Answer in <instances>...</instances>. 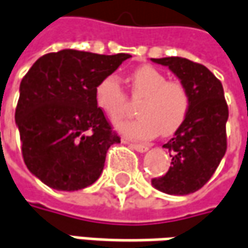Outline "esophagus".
Segmentation results:
<instances>
[{"instance_id": "esophagus-1", "label": "esophagus", "mask_w": 248, "mask_h": 248, "mask_svg": "<svg viewBox=\"0 0 248 248\" xmlns=\"http://www.w3.org/2000/svg\"><path fill=\"white\" fill-rule=\"evenodd\" d=\"M130 146L132 149H135L137 152H141V154L149 149V145H145V143H130Z\"/></svg>"}]
</instances>
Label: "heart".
Instances as JSON below:
<instances>
[{"label": "heart", "mask_w": 248, "mask_h": 248, "mask_svg": "<svg viewBox=\"0 0 248 248\" xmlns=\"http://www.w3.org/2000/svg\"><path fill=\"white\" fill-rule=\"evenodd\" d=\"M134 96H142L134 120L114 123L116 130L130 140H151L160 131L170 135L179 130L190 110V94L180 82L167 81L166 75L151 65H142L131 75ZM94 102L110 118L125 113L127 97L116 75L102 78L94 88Z\"/></svg>", "instance_id": "obj_1"}]
</instances>
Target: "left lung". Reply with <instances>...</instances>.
Instances as JSON below:
<instances>
[{
	"instance_id": "1",
	"label": "left lung",
	"mask_w": 248,
	"mask_h": 248,
	"mask_svg": "<svg viewBox=\"0 0 248 248\" xmlns=\"http://www.w3.org/2000/svg\"><path fill=\"white\" fill-rule=\"evenodd\" d=\"M151 60L170 69L190 94L187 117L163 145L171 154V166L163 177L152 180V186L170 195H187L211 179L226 152L229 110L223 86L206 67L187 58Z\"/></svg>"
}]
</instances>
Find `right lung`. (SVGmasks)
I'll use <instances>...</instances> for the list:
<instances>
[{"label":"right lung","instance_id":"add662e5","mask_svg":"<svg viewBox=\"0 0 248 248\" xmlns=\"http://www.w3.org/2000/svg\"><path fill=\"white\" fill-rule=\"evenodd\" d=\"M130 54L64 48L40 57L19 86L15 123L29 171L58 191L93 184L120 142L94 102V88Z\"/></svg>","mask_w":248,"mask_h":248}]
</instances>
